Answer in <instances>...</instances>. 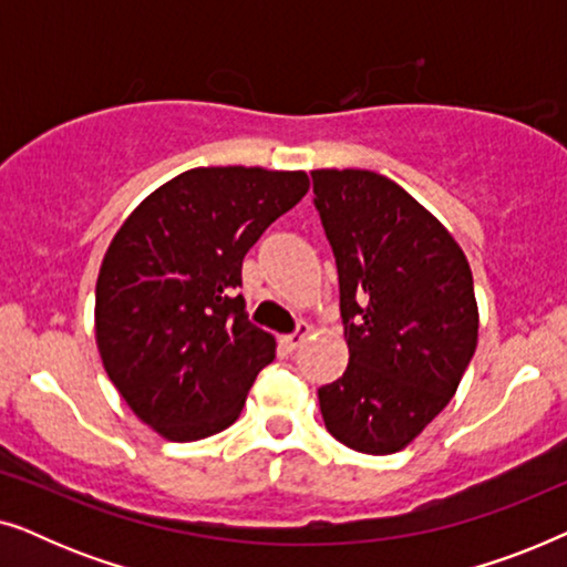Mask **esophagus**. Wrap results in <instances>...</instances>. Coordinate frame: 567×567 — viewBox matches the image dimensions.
I'll list each match as a JSON object with an SVG mask.
<instances>
[{"label":"esophagus","mask_w":567,"mask_h":567,"mask_svg":"<svg viewBox=\"0 0 567 567\" xmlns=\"http://www.w3.org/2000/svg\"><path fill=\"white\" fill-rule=\"evenodd\" d=\"M309 336V324L307 322H299V328L289 332V336L281 338V346L286 348V351H297V348H301V343H305Z\"/></svg>","instance_id":"obj_1"}]
</instances>
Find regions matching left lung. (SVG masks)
<instances>
[{
    "mask_svg": "<svg viewBox=\"0 0 567 567\" xmlns=\"http://www.w3.org/2000/svg\"><path fill=\"white\" fill-rule=\"evenodd\" d=\"M312 183L351 353L317 390L324 425L355 452L394 454L449 405L477 348L470 262L390 177L315 169Z\"/></svg>",
    "mask_w": 567,
    "mask_h": 567,
    "instance_id": "left-lung-1",
    "label": "left lung"
}]
</instances>
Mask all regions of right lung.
Masks as SVG:
<instances>
[{"instance_id": "right-lung-1", "label": "right lung", "mask_w": 567, "mask_h": 567, "mask_svg": "<svg viewBox=\"0 0 567 567\" xmlns=\"http://www.w3.org/2000/svg\"><path fill=\"white\" fill-rule=\"evenodd\" d=\"M309 190L307 173L196 167L146 196L115 231L95 289L103 367L128 408L169 441L237 421L276 359L247 320L243 260Z\"/></svg>"}]
</instances>
